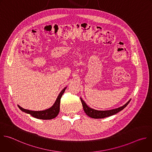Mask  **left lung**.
<instances>
[{
	"mask_svg": "<svg viewBox=\"0 0 152 152\" xmlns=\"http://www.w3.org/2000/svg\"><path fill=\"white\" fill-rule=\"evenodd\" d=\"M80 100L83 106V108L84 110V112L89 117L94 118V119H102L106 117H109L110 116H112L113 115L116 114L117 113L119 112L120 111L122 110L125 107H126V106L129 104L131 99H130L128 102L125 104L124 106L119 107L118 108L109 110H97L93 109L87 106V104L85 103V102L82 99V98L80 97Z\"/></svg>",
	"mask_w": 152,
	"mask_h": 152,
	"instance_id": "left-lung-1",
	"label": "left lung"
}]
</instances>
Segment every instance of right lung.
<instances>
[{"mask_svg":"<svg viewBox=\"0 0 152 152\" xmlns=\"http://www.w3.org/2000/svg\"><path fill=\"white\" fill-rule=\"evenodd\" d=\"M67 87H65L59 94L57 98V99L54 104L53 105L52 107L50 108L44 110H40V111H33L27 109H23V107H20L19 105H18V107L19 109L23 112H25L27 114L30 115L31 116L39 119H43V120H49L55 118L59 113L60 112V100L62 96V95L64 94L66 89Z\"/></svg>","mask_w":152,"mask_h":152,"instance_id":"1","label":"right lung"}]
</instances>
